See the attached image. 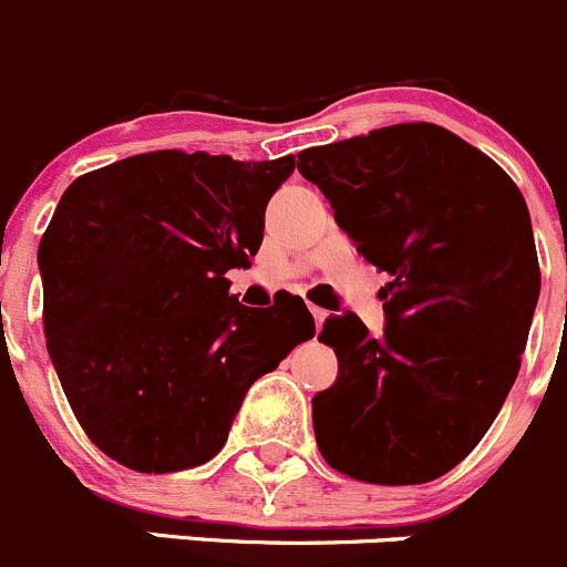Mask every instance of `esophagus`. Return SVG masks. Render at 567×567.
<instances>
[{
  "instance_id": "esophagus-1",
  "label": "esophagus",
  "mask_w": 567,
  "mask_h": 567,
  "mask_svg": "<svg viewBox=\"0 0 567 567\" xmlns=\"http://www.w3.org/2000/svg\"><path fill=\"white\" fill-rule=\"evenodd\" d=\"M308 308H311L313 322H317V327H322V324H324V319H327V311H324V308H319V306H308Z\"/></svg>"
}]
</instances>
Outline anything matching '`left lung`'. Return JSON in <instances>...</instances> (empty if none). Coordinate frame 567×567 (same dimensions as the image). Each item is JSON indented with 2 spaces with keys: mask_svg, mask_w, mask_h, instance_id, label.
<instances>
[{
  "mask_svg": "<svg viewBox=\"0 0 567 567\" xmlns=\"http://www.w3.org/2000/svg\"><path fill=\"white\" fill-rule=\"evenodd\" d=\"M297 168L390 276L382 338L354 313L319 332L338 358L336 384L313 395L319 451L354 481H436L518 377L540 295L527 202L492 157L431 122L302 150Z\"/></svg>",
  "mask_w": 567,
  "mask_h": 567,
  "instance_id": "left-lung-1",
  "label": "left lung"
}]
</instances>
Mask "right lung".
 <instances>
[{"mask_svg": "<svg viewBox=\"0 0 567 567\" xmlns=\"http://www.w3.org/2000/svg\"><path fill=\"white\" fill-rule=\"evenodd\" d=\"M295 157L157 150L81 174L40 240L43 330L84 434L147 475L226 445L261 373L313 338L306 302L254 311L226 272L250 267Z\"/></svg>", "mask_w": 567, "mask_h": 567, "instance_id": "obj_1", "label": "right lung"}]
</instances>
